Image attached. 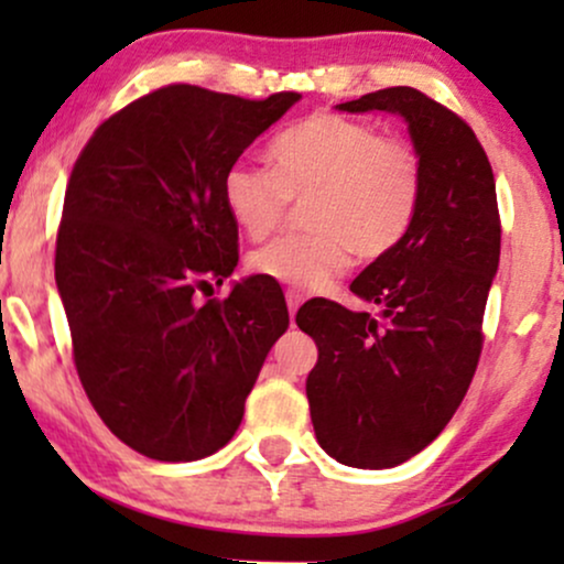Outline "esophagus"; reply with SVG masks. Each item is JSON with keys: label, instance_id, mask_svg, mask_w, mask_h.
<instances>
[{"label": "esophagus", "instance_id": "obj_1", "mask_svg": "<svg viewBox=\"0 0 564 564\" xmlns=\"http://www.w3.org/2000/svg\"><path fill=\"white\" fill-rule=\"evenodd\" d=\"M286 304H289L291 321H294L296 310H300V304H302V294H300V291H286Z\"/></svg>", "mask_w": 564, "mask_h": 564}]
</instances>
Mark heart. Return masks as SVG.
Returning a JSON list of instances; mask_svg holds the SVG:
<instances>
[{"label":"heart","mask_w":564,"mask_h":564,"mask_svg":"<svg viewBox=\"0 0 564 564\" xmlns=\"http://www.w3.org/2000/svg\"><path fill=\"white\" fill-rule=\"evenodd\" d=\"M270 172L246 161L223 177V204L251 241L304 200L310 236L281 238L251 254V270L302 294L326 291L352 257L379 260L411 228L422 198V159L405 140L366 121L313 113L268 145Z\"/></svg>","instance_id":"heart-1"}]
</instances>
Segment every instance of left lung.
<instances>
[{"instance_id": "left-lung-1", "label": "left lung", "mask_w": 564, "mask_h": 564, "mask_svg": "<svg viewBox=\"0 0 564 564\" xmlns=\"http://www.w3.org/2000/svg\"><path fill=\"white\" fill-rule=\"evenodd\" d=\"M405 121L422 159V198L400 243L349 283L379 315L304 304L318 345L307 377L315 437L345 467H398L435 440L475 377L482 315L501 254L496 180L467 121L413 87L339 102Z\"/></svg>"}]
</instances>
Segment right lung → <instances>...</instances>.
I'll use <instances>...</instances> for the list:
<instances>
[{
    "instance_id": "obj_1",
    "label": "right lung",
    "mask_w": 564,
    "mask_h": 564,
    "mask_svg": "<svg viewBox=\"0 0 564 564\" xmlns=\"http://www.w3.org/2000/svg\"><path fill=\"white\" fill-rule=\"evenodd\" d=\"M243 100L170 84L97 127L70 172L55 283L89 403L121 443L196 462L230 443L278 336L275 283L238 264L223 177L300 100Z\"/></svg>"
}]
</instances>
